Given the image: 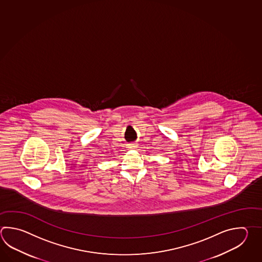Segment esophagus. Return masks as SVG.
<instances>
[{
	"label": "esophagus",
	"mask_w": 262,
	"mask_h": 262,
	"mask_svg": "<svg viewBox=\"0 0 262 262\" xmlns=\"http://www.w3.org/2000/svg\"><path fill=\"white\" fill-rule=\"evenodd\" d=\"M128 148L129 149H135V148H137V144H128Z\"/></svg>",
	"instance_id": "1"
}]
</instances>
